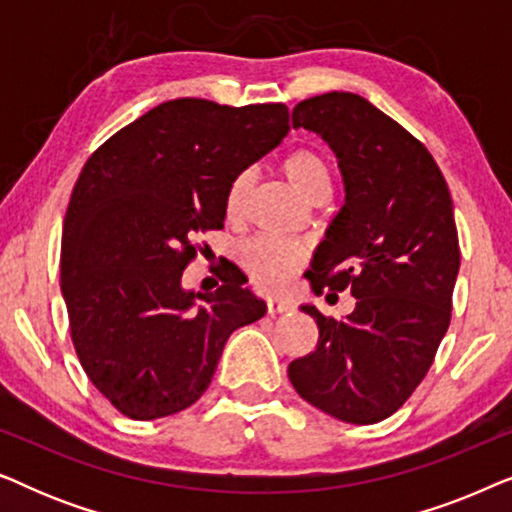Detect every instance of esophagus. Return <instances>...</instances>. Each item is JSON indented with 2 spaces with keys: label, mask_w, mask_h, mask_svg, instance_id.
I'll return each instance as SVG.
<instances>
[{
  "label": "esophagus",
  "mask_w": 512,
  "mask_h": 512,
  "mask_svg": "<svg viewBox=\"0 0 512 512\" xmlns=\"http://www.w3.org/2000/svg\"><path fill=\"white\" fill-rule=\"evenodd\" d=\"M291 310V303L289 300H282V298H268V312L270 314H284Z\"/></svg>",
  "instance_id": "34e87169"
}]
</instances>
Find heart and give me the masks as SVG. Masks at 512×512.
Masks as SVG:
<instances>
[{"label": "heart", "mask_w": 512, "mask_h": 512, "mask_svg": "<svg viewBox=\"0 0 512 512\" xmlns=\"http://www.w3.org/2000/svg\"><path fill=\"white\" fill-rule=\"evenodd\" d=\"M282 174L307 200L317 198L319 193H328V188H331V167H328L326 158L314 149H296L289 153L282 160ZM247 191L249 174H235L226 186V193H223V214H226V219L235 221L242 214ZM240 258L249 277L258 286L272 289V286L282 284L293 270H298L305 263V249L296 242L261 235L242 244Z\"/></svg>", "instance_id": "b5f03b06"}]
</instances>
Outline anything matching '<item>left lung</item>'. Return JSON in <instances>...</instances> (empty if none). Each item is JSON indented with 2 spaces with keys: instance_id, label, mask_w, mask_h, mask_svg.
<instances>
[{
  "instance_id": "8db88e82",
  "label": "left lung",
  "mask_w": 512,
  "mask_h": 512,
  "mask_svg": "<svg viewBox=\"0 0 512 512\" xmlns=\"http://www.w3.org/2000/svg\"><path fill=\"white\" fill-rule=\"evenodd\" d=\"M291 121L331 146L345 181L307 279L317 296L352 291L356 307L333 319L303 305L319 340L289 363V380L340 422H382L429 373L450 326L459 272L450 188L426 146L361 95L310 97Z\"/></svg>"
}]
</instances>
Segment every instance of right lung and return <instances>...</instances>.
Here are the masks:
<instances>
[{
	"label": "right lung",
	"instance_id": "add662e5",
	"mask_svg": "<svg viewBox=\"0 0 512 512\" xmlns=\"http://www.w3.org/2000/svg\"><path fill=\"white\" fill-rule=\"evenodd\" d=\"M289 132L286 104H158L111 135L76 179L62 226L60 289L88 380L130 419L186 410L226 340L265 303L233 265L209 293L181 289L195 235L223 228L235 174Z\"/></svg>",
	"mask_w": 512,
	"mask_h": 512
}]
</instances>
